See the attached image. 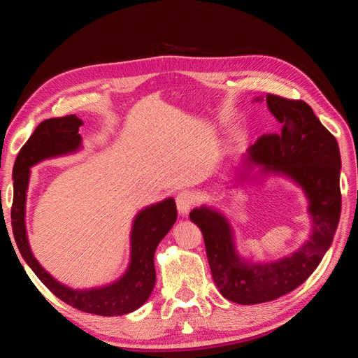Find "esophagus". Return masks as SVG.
I'll use <instances>...</instances> for the list:
<instances>
[{
  "label": "esophagus",
  "mask_w": 358,
  "mask_h": 358,
  "mask_svg": "<svg viewBox=\"0 0 358 358\" xmlns=\"http://www.w3.org/2000/svg\"><path fill=\"white\" fill-rule=\"evenodd\" d=\"M194 203H196V199H194V194L189 192V191H182L178 194L176 197V206H178V210L182 216H185L189 209L194 206Z\"/></svg>",
  "instance_id": "obj_1"
}]
</instances>
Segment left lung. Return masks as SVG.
I'll use <instances>...</instances> for the list:
<instances>
[{
  "mask_svg": "<svg viewBox=\"0 0 358 358\" xmlns=\"http://www.w3.org/2000/svg\"><path fill=\"white\" fill-rule=\"evenodd\" d=\"M266 101L280 131L249 146L239 179L246 180L255 166L262 175H284L296 182L309 201L312 234L288 257L252 263L237 254L231 225L222 213L208 206L194 209L189 218L203 233L215 285L239 305L272 301L305 282L330 248L341 216V154L334 136L308 103L273 94Z\"/></svg>",
  "mask_w": 358,
  "mask_h": 358,
  "instance_id": "left-lung-1",
  "label": "left lung"
}]
</instances>
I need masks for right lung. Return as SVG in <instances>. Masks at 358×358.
Returning <instances> with one entry per match:
<instances>
[{
  "label": "right lung",
  "mask_w": 358,
  "mask_h": 358,
  "mask_svg": "<svg viewBox=\"0 0 358 358\" xmlns=\"http://www.w3.org/2000/svg\"><path fill=\"white\" fill-rule=\"evenodd\" d=\"M83 122L76 115L50 117L43 121L19 150L13 169L12 229L19 252L32 272L53 294L67 305L101 317L125 315L138 309L149 299L155 285L154 254L173 224L178 210L173 199H166L140 210L131 229V258L127 272L116 282L101 288L73 289L53 279L32 255L25 227V203L29 167L37 162L73 154L82 146L79 127Z\"/></svg>",
  "instance_id": "right-lung-1"
}]
</instances>
